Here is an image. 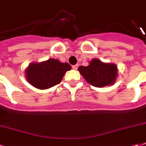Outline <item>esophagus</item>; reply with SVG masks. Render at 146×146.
Masks as SVG:
<instances>
[{
	"instance_id": "1",
	"label": "esophagus",
	"mask_w": 146,
	"mask_h": 146,
	"mask_svg": "<svg viewBox=\"0 0 146 146\" xmlns=\"http://www.w3.org/2000/svg\"><path fill=\"white\" fill-rule=\"evenodd\" d=\"M72 68L74 69V70H76L78 68V64H75V65L72 66Z\"/></svg>"
}]
</instances>
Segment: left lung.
Segmentation results:
<instances>
[{
	"label": "left lung",
	"instance_id": "1",
	"mask_svg": "<svg viewBox=\"0 0 146 146\" xmlns=\"http://www.w3.org/2000/svg\"><path fill=\"white\" fill-rule=\"evenodd\" d=\"M78 71L87 82L95 87L113 84L117 76V67L113 64L103 63L93 59L88 66H80Z\"/></svg>",
	"mask_w": 146,
	"mask_h": 146
}]
</instances>
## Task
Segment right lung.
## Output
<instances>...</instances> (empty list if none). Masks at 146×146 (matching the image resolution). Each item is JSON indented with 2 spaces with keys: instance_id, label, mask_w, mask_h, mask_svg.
<instances>
[{
  "instance_id": "right-lung-1",
  "label": "right lung",
  "mask_w": 146,
  "mask_h": 146,
  "mask_svg": "<svg viewBox=\"0 0 146 146\" xmlns=\"http://www.w3.org/2000/svg\"><path fill=\"white\" fill-rule=\"evenodd\" d=\"M71 68L68 63L51 58L44 62L29 64L26 69V78L37 89H46L60 83L65 72Z\"/></svg>"
}]
</instances>
